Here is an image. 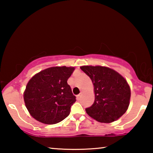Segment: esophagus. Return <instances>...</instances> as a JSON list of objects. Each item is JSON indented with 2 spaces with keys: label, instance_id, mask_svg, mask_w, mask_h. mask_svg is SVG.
<instances>
[{
  "label": "esophagus",
  "instance_id": "34e87169",
  "mask_svg": "<svg viewBox=\"0 0 153 153\" xmlns=\"http://www.w3.org/2000/svg\"><path fill=\"white\" fill-rule=\"evenodd\" d=\"M81 95H82V93H80V94H79V95H77L76 96V98H77V100H80L81 99Z\"/></svg>",
  "mask_w": 153,
  "mask_h": 153
}]
</instances>
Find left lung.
Wrapping results in <instances>:
<instances>
[{"label": "left lung", "instance_id": "1", "mask_svg": "<svg viewBox=\"0 0 153 153\" xmlns=\"http://www.w3.org/2000/svg\"><path fill=\"white\" fill-rule=\"evenodd\" d=\"M94 85L95 102L85 108L87 114L100 123H110L126 112L131 97L126 79L116 70L104 66L80 67Z\"/></svg>", "mask_w": 153, "mask_h": 153}]
</instances>
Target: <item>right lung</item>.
<instances>
[{
	"label": "right lung",
	"instance_id": "add662e5",
	"mask_svg": "<svg viewBox=\"0 0 153 153\" xmlns=\"http://www.w3.org/2000/svg\"><path fill=\"white\" fill-rule=\"evenodd\" d=\"M74 69L51 67L37 73L29 80L24 100L33 118L44 124L53 125L69 116L76 97L67 81Z\"/></svg>",
	"mask_w": 153,
	"mask_h": 153
}]
</instances>
